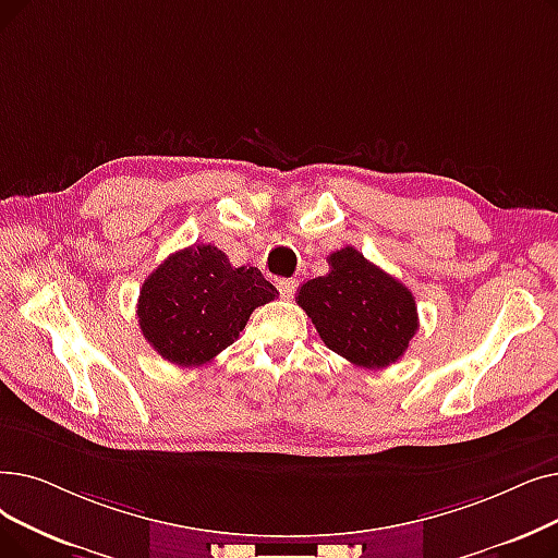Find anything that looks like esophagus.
Wrapping results in <instances>:
<instances>
[{
  "label": "esophagus",
  "instance_id": "obj_1",
  "mask_svg": "<svg viewBox=\"0 0 558 558\" xmlns=\"http://www.w3.org/2000/svg\"><path fill=\"white\" fill-rule=\"evenodd\" d=\"M296 287H299V280H294V278L278 280V292H280L282 299H292L294 292H296Z\"/></svg>",
  "mask_w": 558,
  "mask_h": 558
}]
</instances>
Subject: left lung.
Returning a JSON list of instances; mask_svg holds the SVG:
<instances>
[{"mask_svg":"<svg viewBox=\"0 0 558 558\" xmlns=\"http://www.w3.org/2000/svg\"><path fill=\"white\" fill-rule=\"evenodd\" d=\"M328 266L299 289L296 303L330 351L355 367H390L420 328L415 296L353 246L328 255Z\"/></svg>","mask_w":558,"mask_h":558,"instance_id":"8db88e82","label":"left lung"}]
</instances>
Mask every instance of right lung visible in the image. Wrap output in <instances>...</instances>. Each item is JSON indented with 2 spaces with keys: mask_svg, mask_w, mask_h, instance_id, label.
I'll return each instance as SVG.
<instances>
[{
  "mask_svg": "<svg viewBox=\"0 0 558 558\" xmlns=\"http://www.w3.org/2000/svg\"><path fill=\"white\" fill-rule=\"evenodd\" d=\"M278 289L255 266H234L209 244L166 257L138 296V326L150 347L180 367L207 365L228 349L255 307Z\"/></svg>",
  "mask_w": 558,
  "mask_h": 558,
  "instance_id": "right-lung-1",
  "label": "right lung"
}]
</instances>
